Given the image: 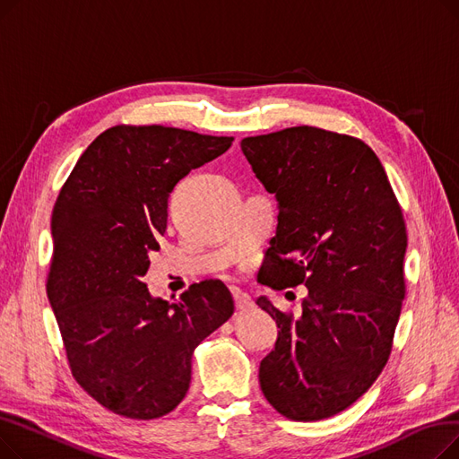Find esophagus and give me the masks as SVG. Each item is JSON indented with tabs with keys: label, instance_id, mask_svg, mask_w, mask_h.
Instances as JSON below:
<instances>
[{
	"label": "esophagus",
	"instance_id": "esophagus-1",
	"mask_svg": "<svg viewBox=\"0 0 459 459\" xmlns=\"http://www.w3.org/2000/svg\"><path fill=\"white\" fill-rule=\"evenodd\" d=\"M234 299H236V307H238L239 310H247V308L253 307L251 296L246 294V292H242V290H236V292H234Z\"/></svg>",
	"mask_w": 459,
	"mask_h": 459
}]
</instances>
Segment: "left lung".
<instances>
[{"label": "left lung", "instance_id": "left-lung-1", "mask_svg": "<svg viewBox=\"0 0 459 459\" xmlns=\"http://www.w3.org/2000/svg\"><path fill=\"white\" fill-rule=\"evenodd\" d=\"M242 152L279 208L258 281L308 290L299 318L256 299L279 327L260 389L286 419H329L370 389L391 355L405 296L402 210L360 139L294 126L246 137Z\"/></svg>", "mask_w": 459, "mask_h": 459}]
</instances>
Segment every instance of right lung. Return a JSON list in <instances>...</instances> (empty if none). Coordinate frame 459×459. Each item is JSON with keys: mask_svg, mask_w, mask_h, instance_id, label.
<instances>
[{"mask_svg": "<svg viewBox=\"0 0 459 459\" xmlns=\"http://www.w3.org/2000/svg\"><path fill=\"white\" fill-rule=\"evenodd\" d=\"M232 137L169 126H113L72 169L52 212L48 299L72 376L109 411L151 420L184 400L191 355L234 312L221 281L178 301L152 298L143 277L167 227V203Z\"/></svg>", "mask_w": 459, "mask_h": 459, "instance_id": "1", "label": "right lung"}]
</instances>
